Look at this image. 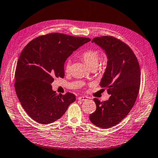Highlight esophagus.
<instances>
[{
  "instance_id": "obj_1",
  "label": "esophagus",
  "mask_w": 158,
  "mask_h": 158,
  "mask_svg": "<svg viewBox=\"0 0 158 158\" xmlns=\"http://www.w3.org/2000/svg\"><path fill=\"white\" fill-rule=\"evenodd\" d=\"M78 99H79L81 101H85V100L88 99V98L87 96H81V97H79Z\"/></svg>"
}]
</instances>
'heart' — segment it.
Returning <instances> with one entry per match:
<instances>
[{"instance_id":"b5f03b06","label":"heart","mask_w":158,"mask_h":158,"mask_svg":"<svg viewBox=\"0 0 158 158\" xmlns=\"http://www.w3.org/2000/svg\"><path fill=\"white\" fill-rule=\"evenodd\" d=\"M80 57L87 65L94 69L98 65L100 60L99 52L94 49H87L80 55ZM71 66V59H68L64 63V71H69Z\"/></svg>"}]
</instances>
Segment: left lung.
<instances>
[{
	"instance_id": "8db88e82",
	"label": "left lung",
	"mask_w": 158,
	"mask_h": 158,
	"mask_svg": "<svg viewBox=\"0 0 158 158\" xmlns=\"http://www.w3.org/2000/svg\"><path fill=\"white\" fill-rule=\"evenodd\" d=\"M106 51L107 65L100 86L107 89L110 99L94 98L96 110L90 114L93 124L103 129L119 123L131 111L139 94L141 71L134 52L126 43L111 36L92 40Z\"/></svg>"
}]
</instances>
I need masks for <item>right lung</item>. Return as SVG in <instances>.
Returning a JSON list of instances; mask_svg holds the SVG:
<instances>
[{
	"mask_svg": "<svg viewBox=\"0 0 158 158\" xmlns=\"http://www.w3.org/2000/svg\"><path fill=\"white\" fill-rule=\"evenodd\" d=\"M90 40L52 33L34 39L24 48L16 67L15 88L22 107L33 120L44 125L54 122L75 102L73 94H56L51 83L54 77H64L66 59Z\"/></svg>",
	"mask_w": 158,
	"mask_h": 158,
	"instance_id": "obj_1",
	"label": "right lung"
}]
</instances>
